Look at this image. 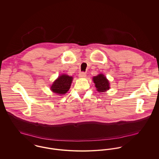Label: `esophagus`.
<instances>
[{
    "instance_id": "esophagus-1",
    "label": "esophagus",
    "mask_w": 159,
    "mask_h": 159,
    "mask_svg": "<svg viewBox=\"0 0 159 159\" xmlns=\"http://www.w3.org/2000/svg\"><path fill=\"white\" fill-rule=\"evenodd\" d=\"M78 76H79L80 78H85V77L86 76V74L85 72L82 71V72H80V73H79Z\"/></svg>"
}]
</instances>
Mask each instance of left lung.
<instances>
[{
    "mask_svg": "<svg viewBox=\"0 0 159 159\" xmlns=\"http://www.w3.org/2000/svg\"><path fill=\"white\" fill-rule=\"evenodd\" d=\"M93 81L95 84L97 90L99 92H104L110 89L109 81L103 74H99L98 75L94 76L93 78Z\"/></svg>",
    "mask_w": 159,
    "mask_h": 159,
    "instance_id": "obj_1",
    "label": "left lung"
}]
</instances>
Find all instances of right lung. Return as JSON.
Returning <instances> with one entry per match:
<instances>
[{
	"instance_id": "add662e5",
	"label": "right lung",
	"mask_w": 159,
	"mask_h": 159,
	"mask_svg": "<svg viewBox=\"0 0 159 159\" xmlns=\"http://www.w3.org/2000/svg\"><path fill=\"white\" fill-rule=\"evenodd\" d=\"M73 77L67 75H62L53 83L51 87V89L53 92L58 94H64L69 90Z\"/></svg>"
}]
</instances>
